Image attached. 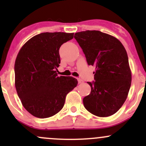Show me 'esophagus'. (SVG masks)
I'll return each mask as SVG.
<instances>
[{
	"mask_svg": "<svg viewBox=\"0 0 146 146\" xmlns=\"http://www.w3.org/2000/svg\"><path fill=\"white\" fill-rule=\"evenodd\" d=\"M78 81L79 84H82L84 82L83 80H82V79H80V78H78Z\"/></svg>",
	"mask_w": 146,
	"mask_h": 146,
	"instance_id": "esophagus-1",
	"label": "esophagus"
}]
</instances>
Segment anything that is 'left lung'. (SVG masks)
Segmentation results:
<instances>
[{"label":"left lung","mask_w":146,"mask_h":146,"mask_svg":"<svg viewBox=\"0 0 146 146\" xmlns=\"http://www.w3.org/2000/svg\"><path fill=\"white\" fill-rule=\"evenodd\" d=\"M74 38L88 65L95 66L91 91L83 99L85 108L98 117L117 113L126 100L132 75L127 52L115 37L100 31H81Z\"/></svg>","instance_id":"1"}]
</instances>
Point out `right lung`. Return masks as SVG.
<instances>
[{
    "instance_id": "obj_1",
    "label": "right lung",
    "mask_w": 146,
    "mask_h": 146,
    "mask_svg": "<svg viewBox=\"0 0 146 146\" xmlns=\"http://www.w3.org/2000/svg\"><path fill=\"white\" fill-rule=\"evenodd\" d=\"M73 33H42L22 46L14 65L15 86L24 108L33 116L47 118L60 112L66 95L78 85L73 77H58L61 45Z\"/></svg>"
}]
</instances>
